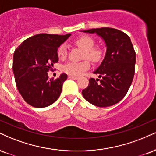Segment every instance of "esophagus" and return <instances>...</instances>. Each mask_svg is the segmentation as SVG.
<instances>
[{"label":"esophagus","instance_id":"obj_1","mask_svg":"<svg viewBox=\"0 0 156 156\" xmlns=\"http://www.w3.org/2000/svg\"><path fill=\"white\" fill-rule=\"evenodd\" d=\"M68 78H70V79H73V80H77L78 78V77H76V76H68Z\"/></svg>","mask_w":156,"mask_h":156}]
</instances>
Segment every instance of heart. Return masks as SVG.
<instances>
[{"label": "heart", "instance_id": "heart-1", "mask_svg": "<svg viewBox=\"0 0 156 156\" xmlns=\"http://www.w3.org/2000/svg\"><path fill=\"white\" fill-rule=\"evenodd\" d=\"M75 44L83 50V59H89L94 63H99L103 59L105 51L100 46H94L95 41L89 35H82L77 38ZM67 50L65 45H61L57 49V56L60 59H65L67 57ZM91 64L88 59L80 62H69L63 65L62 70L67 74L72 76H79L84 71L89 70Z\"/></svg>", "mask_w": 156, "mask_h": 156}]
</instances>
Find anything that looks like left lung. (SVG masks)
Instances as JSON below:
<instances>
[{
	"mask_svg": "<svg viewBox=\"0 0 156 156\" xmlns=\"http://www.w3.org/2000/svg\"><path fill=\"white\" fill-rule=\"evenodd\" d=\"M83 32L100 35L106 43L107 51L100 66L94 72L100 79L90 78L82 94L94 105H113L126 96L132 85L136 62L134 46L128 35L115 28L101 27Z\"/></svg>",
	"mask_w": 156,
	"mask_h": 156,
	"instance_id": "left-lung-1",
	"label": "left lung"
}]
</instances>
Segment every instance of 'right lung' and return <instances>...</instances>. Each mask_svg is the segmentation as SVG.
Returning a JSON list of instances; mask_svg holds the SVG:
<instances>
[{"label":"right lung","instance_id":"obj_1","mask_svg":"<svg viewBox=\"0 0 156 156\" xmlns=\"http://www.w3.org/2000/svg\"><path fill=\"white\" fill-rule=\"evenodd\" d=\"M70 36L37 34L26 39L16 48L13 58V72L17 89L30 105L41 108L53 104L59 98L65 73L57 79L48 78L58 62L57 48Z\"/></svg>","mask_w":156,"mask_h":156}]
</instances>
